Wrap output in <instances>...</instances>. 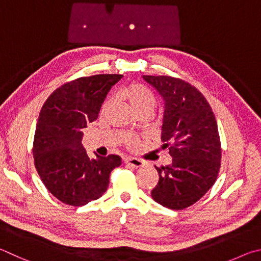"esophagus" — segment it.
I'll return each mask as SVG.
<instances>
[{
	"mask_svg": "<svg viewBox=\"0 0 261 261\" xmlns=\"http://www.w3.org/2000/svg\"><path fill=\"white\" fill-rule=\"evenodd\" d=\"M123 162H125L126 165H129L134 168L142 167L144 165V163L142 161H140V159H136V158H126Z\"/></svg>",
	"mask_w": 261,
	"mask_h": 261,
	"instance_id": "34e87169",
	"label": "esophagus"
}]
</instances>
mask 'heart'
Here are the masks:
<instances>
[{
    "label": "heart",
    "instance_id": "heart-1",
    "mask_svg": "<svg viewBox=\"0 0 261 261\" xmlns=\"http://www.w3.org/2000/svg\"><path fill=\"white\" fill-rule=\"evenodd\" d=\"M119 96H120L122 99L126 100L130 109L133 110L135 113L143 109H153L154 105H156V98H154L151 90L140 84H133L125 87V88H122L119 91ZM110 105H111V100H107V102L103 104L102 111H107L110 108ZM129 142L134 143L135 141L130 140Z\"/></svg>",
    "mask_w": 261,
    "mask_h": 261
}]
</instances>
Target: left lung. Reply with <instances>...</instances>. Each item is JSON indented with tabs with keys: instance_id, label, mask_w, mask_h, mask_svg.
Listing matches in <instances>:
<instances>
[{
	"instance_id": "left-lung-1",
	"label": "left lung",
	"mask_w": 261,
	"mask_h": 261,
	"mask_svg": "<svg viewBox=\"0 0 261 261\" xmlns=\"http://www.w3.org/2000/svg\"><path fill=\"white\" fill-rule=\"evenodd\" d=\"M164 102L161 139L170 144L172 163L156 167L159 181L151 191L158 204L184 210L207 193L217 180L221 144L216 117L206 98L184 80L142 75Z\"/></svg>"
}]
</instances>
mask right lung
Masks as SVG:
<instances>
[{
	"label": "right lung",
	"mask_w": 261,
	"mask_h": 261,
	"mask_svg": "<svg viewBox=\"0 0 261 261\" xmlns=\"http://www.w3.org/2000/svg\"><path fill=\"white\" fill-rule=\"evenodd\" d=\"M121 74L84 76L63 85L45 100L36 122L34 164L55 197L72 206L99 198L110 173L121 165L117 154L89 158L81 141L84 128L98 117L110 89Z\"/></svg>",
	"instance_id": "obj_1"
}]
</instances>
